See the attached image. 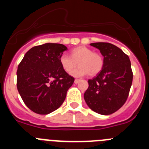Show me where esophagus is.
Returning <instances> with one entry per match:
<instances>
[{"mask_svg":"<svg viewBox=\"0 0 149 149\" xmlns=\"http://www.w3.org/2000/svg\"><path fill=\"white\" fill-rule=\"evenodd\" d=\"M80 81H81L80 79H75V80H74V83H75V84H78V83L80 82Z\"/></svg>","mask_w":149,"mask_h":149,"instance_id":"obj_1","label":"esophagus"}]
</instances>
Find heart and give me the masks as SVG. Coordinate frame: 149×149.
I'll return each instance as SVG.
<instances>
[{"label": "heart", "instance_id": "b5f03b06", "mask_svg": "<svg viewBox=\"0 0 149 149\" xmlns=\"http://www.w3.org/2000/svg\"><path fill=\"white\" fill-rule=\"evenodd\" d=\"M59 60L63 69L67 73L73 72L78 62L80 67L72 73L75 77L87 74L89 76L96 75L101 72L104 65L101 55L86 46H78L73 48L71 51V56L63 54L60 55Z\"/></svg>", "mask_w": 149, "mask_h": 149}]
</instances>
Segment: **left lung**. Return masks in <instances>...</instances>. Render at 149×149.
<instances>
[{
	"label": "left lung",
	"instance_id": "1",
	"mask_svg": "<svg viewBox=\"0 0 149 149\" xmlns=\"http://www.w3.org/2000/svg\"><path fill=\"white\" fill-rule=\"evenodd\" d=\"M104 56V65L97 76L88 81L84 99L91 110L110 115L127 101L133 81L128 56L117 46L108 42L91 43Z\"/></svg>",
	"mask_w": 149,
	"mask_h": 149
}]
</instances>
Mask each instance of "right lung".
Instances as JSON below:
<instances>
[{
  "instance_id": "right-lung-1",
  "label": "right lung",
  "mask_w": 149,
  "mask_h": 149,
  "mask_svg": "<svg viewBox=\"0 0 149 149\" xmlns=\"http://www.w3.org/2000/svg\"><path fill=\"white\" fill-rule=\"evenodd\" d=\"M66 50L57 43L34 46L18 65L17 89L24 103L36 113L46 115L58 109L74 81L59 60Z\"/></svg>"
}]
</instances>
